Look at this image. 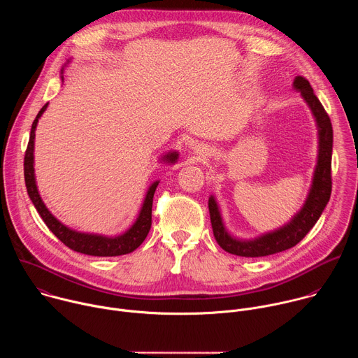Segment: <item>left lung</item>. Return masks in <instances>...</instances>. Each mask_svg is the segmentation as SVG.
Listing matches in <instances>:
<instances>
[{
	"instance_id": "1",
	"label": "left lung",
	"mask_w": 358,
	"mask_h": 358,
	"mask_svg": "<svg viewBox=\"0 0 358 358\" xmlns=\"http://www.w3.org/2000/svg\"><path fill=\"white\" fill-rule=\"evenodd\" d=\"M293 89L300 93L301 99L309 106L317 127V162L303 207L292 217L289 222L278 229L265 232L250 239L234 236L225 227L218 201L215 195L208 199L210 217L214 236L218 245L236 257L258 258L268 257L299 243L315 227L326 208L331 194V151H333V127L329 115L316 97L309 80L303 76H296Z\"/></svg>"
}]
</instances>
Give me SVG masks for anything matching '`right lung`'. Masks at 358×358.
Segmentation results:
<instances>
[{"instance_id": "obj_1", "label": "right lung", "mask_w": 358, "mask_h": 358, "mask_svg": "<svg viewBox=\"0 0 358 358\" xmlns=\"http://www.w3.org/2000/svg\"><path fill=\"white\" fill-rule=\"evenodd\" d=\"M71 62V59L65 64V66ZM62 68V73H64ZM64 82V75L61 76ZM48 103L39 110L36 115L32 127H31V134H29V141L25 152V159H24V176H25V185L28 195L34 203V207L36 208L38 214L41 215L42 221L46 224V227L52 231V234L64 242L68 248H71L75 252H80L85 255H92V257H120V255H126L137 249L143 241L145 239L150 228H151V208H152V196H155L156 188L160 181L151 182L145 196L143 199L141 208L138 211V215L136 221L131 224L129 229H126L120 235L109 236V235H101V234H90V232H80L76 229L69 228L68 225L62 224L52 213H50L46 206L43 203L38 185H36V178H35V157H34V148H35V130L38 126V120L46 110ZM178 162V151L173 150L166 152L160 157V163L164 164H176Z\"/></svg>"}]
</instances>
